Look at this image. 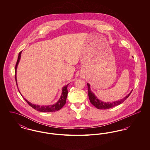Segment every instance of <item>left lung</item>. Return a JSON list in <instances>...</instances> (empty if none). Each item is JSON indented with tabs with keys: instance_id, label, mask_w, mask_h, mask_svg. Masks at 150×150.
<instances>
[{
	"instance_id": "obj_1",
	"label": "left lung",
	"mask_w": 150,
	"mask_h": 150,
	"mask_svg": "<svg viewBox=\"0 0 150 150\" xmlns=\"http://www.w3.org/2000/svg\"><path fill=\"white\" fill-rule=\"evenodd\" d=\"M87 86H88V96H89L91 103L97 108L102 109V110L108 109V108L116 106L119 105H120L125 100H127L129 96H130V94H131L132 91H133V90H132V91L129 93L127 96H125L124 98L119 100H116V101H114V102H103V101H102V100H99L95 96V94L91 91V86H90L89 84L87 83Z\"/></svg>"
}]
</instances>
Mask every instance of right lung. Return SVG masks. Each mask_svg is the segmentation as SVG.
Instances as JSON below:
<instances>
[{"label":"right lung","mask_w":150,"mask_h":150,"mask_svg":"<svg viewBox=\"0 0 150 150\" xmlns=\"http://www.w3.org/2000/svg\"><path fill=\"white\" fill-rule=\"evenodd\" d=\"M21 52H20L18 54V59L17 61V63L16 64V67H15V79H16V84L17 86V76H16V74H17V66L19 64L20 58H21ZM69 84H68L67 85L64 86L62 88V94L61 96L60 97V98L57 101V102L53 105H45V106H40V105H34L31 103V102H30L28 100H26L23 97V99L26 100V102L29 104V105L31 107H33V108H34L36 111H40V112H55L59 110L60 109H61L62 107H64L65 103H66V100L67 98V94H68V91H67V86H69ZM19 92L20 93L19 89H18ZM21 94V93H20ZM22 96V94H21Z\"/></svg>","instance_id":"add662e5"}]
</instances>
